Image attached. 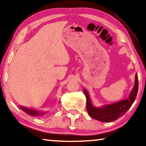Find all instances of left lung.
<instances>
[{"instance_id": "obj_1", "label": "left lung", "mask_w": 146, "mask_h": 146, "mask_svg": "<svg viewBox=\"0 0 146 146\" xmlns=\"http://www.w3.org/2000/svg\"><path fill=\"white\" fill-rule=\"evenodd\" d=\"M138 90V75L136 73L134 85L128 98L97 108L93 105L88 92L84 88L83 92L86 98L87 112L92 118L98 121L106 123L113 121L123 116L131 107L136 99Z\"/></svg>"}]
</instances>
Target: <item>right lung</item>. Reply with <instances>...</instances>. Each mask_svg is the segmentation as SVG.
I'll use <instances>...</instances> for the list:
<instances>
[{
    "label": "right lung",
    "instance_id": "right-lung-1",
    "mask_svg": "<svg viewBox=\"0 0 146 146\" xmlns=\"http://www.w3.org/2000/svg\"><path fill=\"white\" fill-rule=\"evenodd\" d=\"M19 108H20L21 110H23V111H25L26 113H27L28 115H32V116H35V117L42 116V115L46 113V112H44V111H40L34 110V109L28 108L26 107H23V106H19Z\"/></svg>",
    "mask_w": 146,
    "mask_h": 146
}]
</instances>
